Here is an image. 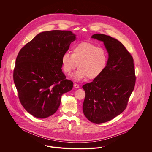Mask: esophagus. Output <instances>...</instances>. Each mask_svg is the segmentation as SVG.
Returning <instances> with one entry per match:
<instances>
[{
  "label": "esophagus",
  "instance_id": "1",
  "mask_svg": "<svg viewBox=\"0 0 152 152\" xmlns=\"http://www.w3.org/2000/svg\"><path fill=\"white\" fill-rule=\"evenodd\" d=\"M74 87L76 88H79V85L77 83H74Z\"/></svg>",
  "mask_w": 152,
  "mask_h": 152
}]
</instances>
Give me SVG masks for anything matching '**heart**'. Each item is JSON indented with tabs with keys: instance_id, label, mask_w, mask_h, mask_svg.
<instances>
[{
	"instance_id": "obj_1",
	"label": "heart",
	"mask_w": 152,
	"mask_h": 152,
	"mask_svg": "<svg viewBox=\"0 0 152 152\" xmlns=\"http://www.w3.org/2000/svg\"><path fill=\"white\" fill-rule=\"evenodd\" d=\"M108 60V54L105 49L97 47L90 42H82L75 46L72 53L65 52L61 58L64 71L70 73L79 63V69L72 75L76 80L88 77L97 78L104 70Z\"/></svg>"
}]
</instances>
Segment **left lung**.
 I'll list each match as a JSON object with an SVG mask.
<instances>
[{"instance_id":"1","label":"left lung","mask_w":152,"mask_h":152,"mask_svg":"<svg viewBox=\"0 0 152 152\" xmlns=\"http://www.w3.org/2000/svg\"><path fill=\"white\" fill-rule=\"evenodd\" d=\"M103 42L108 53L106 67L97 78L82 86L85 116L99 124L110 121L124 111L135 84L134 59L121 42L110 36L94 34Z\"/></svg>"}]
</instances>
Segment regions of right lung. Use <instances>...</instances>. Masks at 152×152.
<instances>
[{"mask_svg": "<svg viewBox=\"0 0 152 152\" xmlns=\"http://www.w3.org/2000/svg\"><path fill=\"white\" fill-rule=\"evenodd\" d=\"M76 39L70 31L42 32L20 50L14 82L21 104L35 117L55 113L62 95L73 88V82L62 72L61 58Z\"/></svg>", "mask_w": 152, "mask_h": 152, "instance_id": "obj_1", "label": "right lung"}]
</instances>
